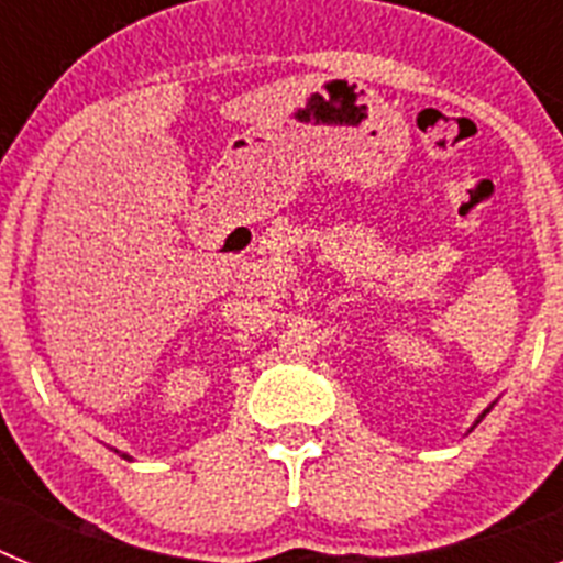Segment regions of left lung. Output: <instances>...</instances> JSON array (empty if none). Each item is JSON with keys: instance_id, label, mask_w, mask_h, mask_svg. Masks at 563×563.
<instances>
[{"instance_id": "obj_1", "label": "left lung", "mask_w": 563, "mask_h": 563, "mask_svg": "<svg viewBox=\"0 0 563 563\" xmlns=\"http://www.w3.org/2000/svg\"><path fill=\"white\" fill-rule=\"evenodd\" d=\"M485 415H487V409H485ZM485 415H482V417H485ZM482 417H479V420H482ZM479 420H476V422H479Z\"/></svg>"}]
</instances>
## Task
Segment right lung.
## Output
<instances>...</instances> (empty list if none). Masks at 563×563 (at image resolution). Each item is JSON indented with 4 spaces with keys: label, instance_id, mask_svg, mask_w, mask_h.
<instances>
[{
    "label": "right lung",
    "instance_id": "add662e5",
    "mask_svg": "<svg viewBox=\"0 0 563 563\" xmlns=\"http://www.w3.org/2000/svg\"><path fill=\"white\" fill-rule=\"evenodd\" d=\"M123 460H129V456H123Z\"/></svg>",
    "mask_w": 563,
    "mask_h": 563
}]
</instances>
